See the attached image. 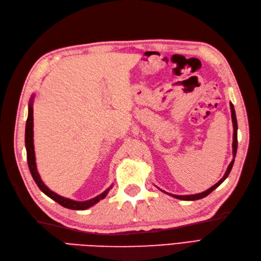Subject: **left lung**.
I'll return each mask as SVG.
<instances>
[{"mask_svg":"<svg viewBox=\"0 0 261 261\" xmlns=\"http://www.w3.org/2000/svg\"><path fill=\"white\" fill-rule=\"evenodd\" d=\"M230 107H231L232 122H233V128H234V133H233V156L235 158V155H236V150H238V121H236L235 110H234L233 105L231 103ZM234 158H233V160L231 161V163L228 164V167H227V169H226V172H225V174L223 175V177L221 178L217 184H215L212 187H210L209 189H207L206 192H202V193H199V194H195V195H181V196H180V195H172V194H169V195L173 196V197H174V198L180 199V200H197V199H201V198H203V197L208 196L211 192L215 191V189H216L220 184H222L223 181L225 180V178L228 176V174H230V172H231L232 167H233V164H234ZM162 192H163V191H162ZM164 193H165V192H164ZM167 194H168V193H167Z\"/></svg>","mask_w":261,"mask_h":261,"instance_id":"1","label":"left lung"}]
</instances>
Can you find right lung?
Returning <instances> with one entry per match:
<instances>
[{
    "label": "right lung",
    "instance_id": "add662e5",
    "mask_svg": "<svg viewBox=\"0 0 261 261\" xmlns=\"http://www.w3.org/2000/svg\"><path fill=\"white\" fill-rule=\"evenodd\" d=\"M33 102H34V96L31 97L30 102H29V107H28V117H27V122H26V132H25V144H26V150H27V161H28V167L29 171L33 175V178L35 179L36 184L38 187L40 188V191L43 192L46 196L50 197L51 199L54 201H57L60 203L61 206L68 208V209H73V210H85L88 209L93 204H96L98 201L101 199H103L105 197L108 195L109 191L111 189V187L108 188L107 191H105L99 196L94 197L92 199L86 200V201H76L65 198V197H62L58 194H55L54 192L50 191V189L44 185L43 181L41 180L40 175H39L38 170H37V165H36V155H35V148H34V108H33Z\"/></svg>",
    "mask_w": 261,
    "mask_h": 261
}]
</instances>
